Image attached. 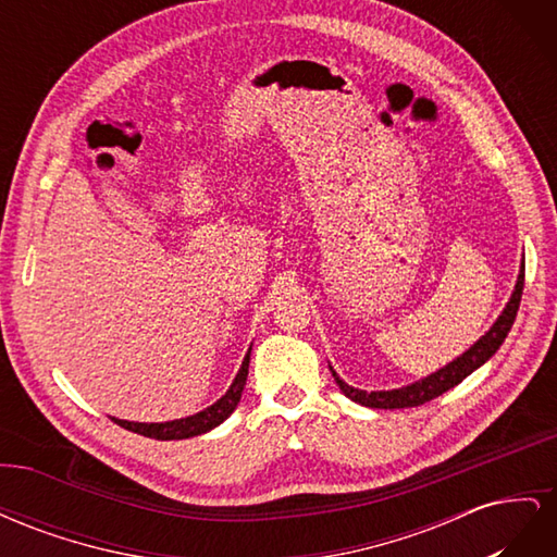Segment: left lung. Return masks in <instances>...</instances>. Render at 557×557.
Masks as SVG:
<instances>
[{"label":"left lung","mask_w":557,"mask_h":557,"mask_svg":"<svg viewBox=\"0 0 557 557\" xmlns=\"http://www.w3.org/2000/svg\"><path fill=\"white\" fill-rule=\"evenodd\" d=\"M522 283H525V262H520V272H518V281H516V288L507 301V307L499 313V318L493 323V327L487 330L481 339L469 346V350H465L460 358H455L453 362H448L446 367L436 369L430 376L420 379L416 383L409 385H401L395 387V391H358V387L348 385L344 379H339V374L332 369V376L339 385V391L352 399L356 404H362V407L369 409H407V407H420V404H425L434 397L444 395L450 387H455L458 383H462L471 372H476L481 364H485L491 360L495 352L499 350V346L507 339V334L513 325L518 307H520V297H522Z\"/></svg>","instance_id":"left-lung-1"}]
</instances>
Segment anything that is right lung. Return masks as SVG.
<instances>
[{
  "label": "right lung",
  "mask_w": 557,
  "mask_h": 557,
  "mask_svg": "<svg viewBox=\"0 0 557 557\" xmlns=\"http://www.w3.org/2000/svg\"><path fill=\"white\" fill-rule=\"evenodd\" d=\"M248 362H250V348L246 352V358L239 367L237 376H234L230 391L213 401L211 407H207L205 411H199L195 416L188 418H178V420H166V423H134V420H121V418H111L113 423H117L121 428L137 432L144 436H150V440H160V442H172V440H190V436H199L207 434L209 430L218 428L232 416V411L237 409V404L242 399L244 385L248 379Z\"/></svg>",
  "instance_id": "1"
}]
</instances>
